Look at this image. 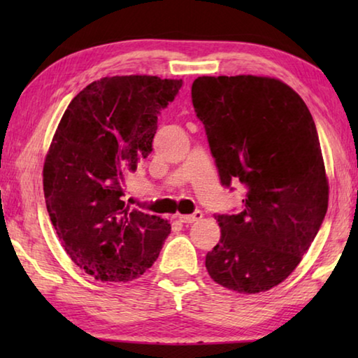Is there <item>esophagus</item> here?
Instances as JSON below:
<instances>
[{"label":"esophagus","instance_id":"34e87169","mask_svg":"<svg viewBox=\"0 0 358 358\" xmlns=\"http://www.w3.org/2000/svg\"><path fill=\"white\" fill-rule=\"evenodd\" d=\"M203 215H202V211H194L192 215H180L178 216V221L180 222H183V224H191V222H196V221H199L201 220Z\"/></svg>","mask_w":358,"mask_h":358}]
</instances>
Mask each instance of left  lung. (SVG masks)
<instances>
[{
  "label": "left lung",
  "mask_w": 358,
  "mask_h": 358,
  "mask_svg": "<svg viewBox=\"0 0 358 358\" xmlns=\"http://www.w3.org/2000/svg\"><path fill=\"white\" fill-rule=\"evenodd\" d=\"M191 96L222 186L240 181L248 191L240 213L215 215L221 238L205 266L222 287L265 292L296 268L329 207L316 124L276 78L203 76Z\"/></svg>",
  "instance_id": "1"
}]
</instances>
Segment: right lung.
Masks as SVG:
<instances>
[{"label": "right lung", "mask_w": 358, "mask_h": 358, "mask_svg": "<svg viewBox=\"0 0 358 358\" xmlns=\"http://www.w3.org/2000/svg\"><path fill=\"white\" fill-rule=\"evenodd\" d=\"M183 80L104 77L66 108L44 164L48 216L78 268L104 282L143 275L159 256L171 224L129 210L124 177L151 153L157 117Z\"/></svg>", "instance_id": "obj_1"}]
</instances>
